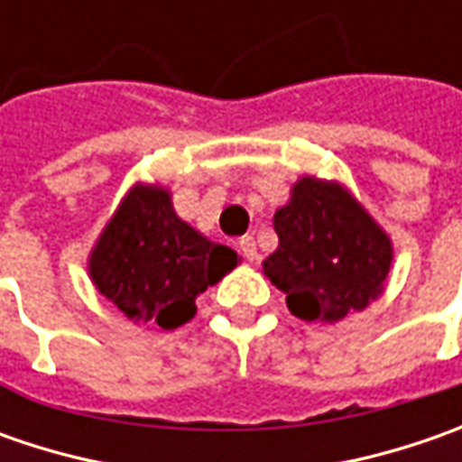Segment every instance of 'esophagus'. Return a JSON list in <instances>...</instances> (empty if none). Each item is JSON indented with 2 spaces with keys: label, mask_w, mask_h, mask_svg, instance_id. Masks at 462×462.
<instances>
[{
  "label": "esophagus",
  "mask_w": 462,
  "mask_h": 462,
  "mask_svg": "<svg viewBox=\"0 0 462 462\" xmlns=\"http://www.w3.org/2000/svg\"><path fill=\"white\" fill-rule=\"evenodd\" d=\"M239 252L244 254V259H246V262H254V259L259 257L257 241H254V236H241V239H239Z\"/></svg>",
  "instance_id": "1"
}]
</instances>
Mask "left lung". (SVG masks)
I'll list each match as a JSON object with an SVG mask.
<instances>
[{
	"label": "left lung",
	"instance_id": "obj_1",
	"mask_svg": "<svg viewBox=\"0 0 462 462\" xmlns=\"http://www.w3.org/2000/svg\"><path fill=\"white\" fill-rule=\"evenodd\" d=\"M273 223L280 246L264 259V275L293 316L339 321L381 295L393 249L346 189L303 177Z\"/></svg>",
	"mask_w": 462,
	"mask_h": 462
}]
</instances>
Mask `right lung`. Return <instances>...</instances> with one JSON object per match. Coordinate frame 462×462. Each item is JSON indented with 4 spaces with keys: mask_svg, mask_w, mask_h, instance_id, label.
<instances>
[{
    "mask_svg": "<svg viewBox=\"0 0 462 462\" xmlns=\"http://www.w3.org/2000/svg\"><path fill=\"white\" fill-rule=\"evenodd\" d=\"M236 262L234 249L177 218L167 189L138 185L99 236L89 275L128 319L174 328L195 316V298Z\"/></svg>",
    "mask_w": 462,
    "mask_h": 462,
    "instance_id": "1",
    "label": "right lung"
}]
</instances>
